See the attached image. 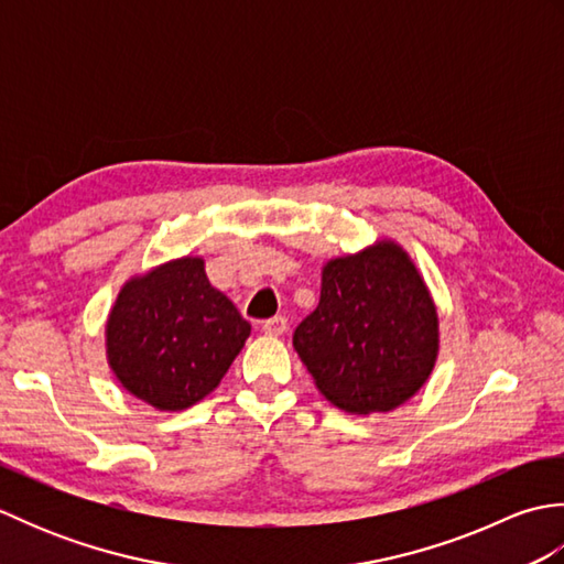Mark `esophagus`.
<instances>
[{
    "label": "esophagus",
    "mask_w": 564,
    "mask_h": 564,
    "mask_svg": "<svg viewBox=\"0 0 564 564\" xmlns=\"http://www.w3.org/2000/svg\"><path fill=\"white\" fill-rule=\"evenodd\" d=\"M289 329V319L285 317H281V315H275V317H271V319H267L261 325V332L263 334H269V337H281V334Z\"/></svg>",
    "instance_id": "1"
}]
</instances>
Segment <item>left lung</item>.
<instances>
[{"instance_id":"8db88e82","label":"left lung","mask_w":564,"mask_h":564,"mask_svg":"<svg viewBox=\"0 0 564 564\" xmlns=\"http://www.w3.org/2000/svg\"><path fill=\"white\" fill-rule=\"evenodd\" d=\"M293 346L339 410L390 412L434 370L436 307L410 257L378 242L327 263L319 305L295 327Z\"/></svg>"}]
</instances>
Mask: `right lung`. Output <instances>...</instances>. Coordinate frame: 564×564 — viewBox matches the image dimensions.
<instances>
[{
	"label": "right lung",
	"instance_id": "right-lung-1",
	"mask_svg": "<svg viewBox=\"0 0 564 564\" xmlns=\"http://www.w3.org/2000/svg\"><path fill=\"white\" fill-rule=\"evenodd\" d=\"M251 325L213 289L203 259H176L123 285L106 325L121 386L158 410L206 398L242 351Z\"/></svg>",
	"mask_w": 564,
	"mask_h": 564
}]
</instances>
